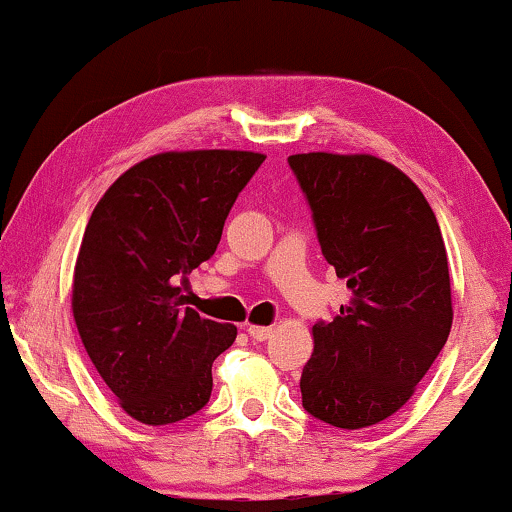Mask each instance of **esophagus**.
I'll use <instances>...</instances> for the list:
<instances>
[{
  "label": "esophagus",
  "instance_id": "34e87169",
  "mask_svg": "<svg viewBox=\"0 0 512 512\" xmlns=\"http://www.w3.org/2000/svg\"><path fill=\"white\" fill-rule=\"evenodd\" d=\"M271 333H274V328H271V326H248V335L252 340L262 342V340H267Z\"/></svg>",
  "mask_w": 512,
  "mask_h": 512
}]
</instances>
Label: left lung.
<instances>
[{
  "instance_id": "obj_1",
  "label": "left lung",
  "mask_w": 512,
  "mask_h": 512,
  "mask_svg": "<svg viewBox=\"0 0 512 512\" xmlns=\"http://www.w3.org/2000/svg\"><path fill=\"white\" fill-rule=\"evenodd\" d=\"M288 163L323 257L352 293L331 323H314L302 406L335 428H368L413 397L449 338L442 231L418 186L387 160L297 153Z\"/></svg>"
}]
</instances>
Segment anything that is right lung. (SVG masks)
Masks as SVG:
<instances>
[{"label": "right lung", "instance_id": "right-lung-1", "mask_svg": "<svg viewBox=\"0 0 512 512\" xmlns=\"http://www.w3.org/2000/svg\"><path fill=\"white\" fill-rule=\"evenodd\" d=\"M267 155L167 151L113 181L84 229L73 316L89 359L127 416L170 425L203 409L212 361L236 326L184 307L177 286L215 255L238 193Z\"/></svg>", "mask_w": 512, "mask_h": 512}]
</instances>
